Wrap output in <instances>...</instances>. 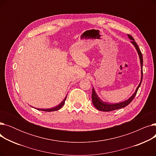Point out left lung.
Wrapping results in <instances>:
<instances>
[{
    "label": "left lung",
    "mask_w": 156,
    "mask_h": 156,
    "mask_svg": "<svg viewBox=\"0 0 156 156\" xmlns=\"http://www.w3.org/2000/svg\"><path fill=\"white\" fill-rule=\"evenodd\" d=\"M128 37L129 39L132 40V42L135 47L136 48V51L138 52L139 57H140V64H141V68H142V71H141V74H142V77H141V81L140 84L138 85V87L136 88L135 92L132 95V96L130 98L124 102H122L120 103H118V104H109L107 102H103L101 99H100V98L98 97V95H97L94 88H92V103L94 104V105L95 107V108H97L98 110L101 111H104V112H109V111H112L114 110H116V109H119L121 108H123L125 107H126V105H128L131 102L133 101V99H134V97H135L138 90L140 87L141 83H142V78H143V70H142V68H143V57H142V52L139 48L138 45L136 44V43L135 42L134 38L131 36L130 35H128Z\"/></svg>",
    "instance_id": "obj_1"
}]
</instances>
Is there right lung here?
<instances>
[{
  "mask_svg": "<svg viewBox=\"0 0 156 156\" xmlns=\"http://www.w3.org/2000/svg\"><path fill=\"white\" fill-rule=\"evenodd\" d=\"M66 97H67V95H66ZM66 97H65V99L63 100V101L60 104H59L58 105H57L56 107H54V108H51V109H37L42 111H47V112H52V111H55L59 110L64 105L65 101H66Z\"/></svg>",
  "mask_w": 156,
  "mask_h": 156,
  "instance_id": "obj_1",
  "label": "right lung"
}]
</instances>
